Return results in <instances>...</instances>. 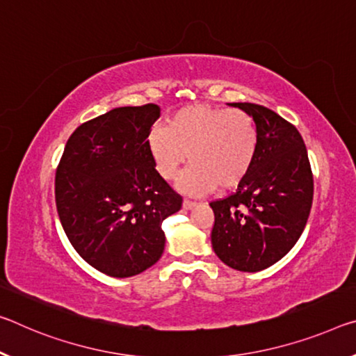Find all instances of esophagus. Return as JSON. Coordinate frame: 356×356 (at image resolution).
<instances>
[{"label": "esophagus", "instance_id": "obj_1", "mask_svg": "<svg viewBox=\"0 0 356 356\" xmlns=\"http://www.w3.org/2000/svg\"><path fill=\"white\" fill-rule=\"evenodd\" d=\"M196 206L195 201H188V200H184L182 202V207L185 209V211H190V209H193Z\"/></svg>", "mask_w": 356, "mask_h": 356}]
</instances>
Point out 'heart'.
<instances>
[{"label":"heart","mask_w":356,"mask_h":356,"mask_svg":"<svg viewBox=\"0 0 356 356\" xmlns=\"http://www.w3.org/2000/svg\"><path fill=\"white\" fill-rule=\"evenodd\" d=\"M147 147L165 179L176 177L188 158L191 165L179 182L187 193L229 190L245 179L255 161L258 129L244 111L193 104L169 117L166 127L152 129Z\"/></svg>","instance_id":"heart-1"}]
</instances>
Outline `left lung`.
Here are the masks:
<instances>
[{
    "label": "left lung",
    "instance_id": "8db88e82",
    "mask_svg": "<svg viewBox=\"0 0 356 356\" xmlns=\"http://www.w3.org/2000/svg\"><path fill=\"white\" fill-rule=\"evenodd\" d=\"M258 129L255 161L233 195L211 202L212 249L227 266L257 273L277 263L306 227L314 177L296 127L268 107L231 103Z\"/></svg>",
    "mask_w": 356,
    "mask_h": 356
}]
</instances>
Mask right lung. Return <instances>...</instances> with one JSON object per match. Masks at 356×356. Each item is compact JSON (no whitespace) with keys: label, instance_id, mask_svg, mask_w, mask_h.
I'll return each instance as SVG.
<instances>
[{"label":"right lung","instance_id":"1","mask_svg":"<svg viewBox=\"0 0 356 356\" xmlns=\"http://www.w3.org/2000/svg\"><path fill=\"white\" fill-rule=\"evenodd\" d=\"M156 104L115 107L67 139L55 174L56 211L86 261L111 277L149 269L165 250L161 223L182 207L147 147Z\"/></svg>","mask_w":356,"mask_h":356}]
</instances>
